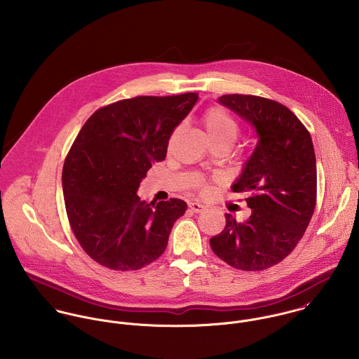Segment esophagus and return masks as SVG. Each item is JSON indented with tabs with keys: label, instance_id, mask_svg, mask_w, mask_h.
<instances>
[{
	"label": "esophagus",
	"instance_id": "34e87169",
	"mask_svg": "<svg viewBox=\"0 0 359 359\" xmlns=\"http://www.w3.org/2000/svg\"><path fill=\"white\" fill-rule=\"evenodd\" d=\"M189 208L192 210V211H195V212H202L203 210H205V205H202V203H199V202H189Z\"/></svg>",
	"mask_w": 359,
	"mask_h": 359
}]
</instances>
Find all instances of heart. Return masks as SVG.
Listing matches in <instances>:
<instances>
[{
    "instance_id": "obj_1",
    "label": "heart",
    "mask_w": 359,
    "mask_h": 359,
    "mask_svg": "<svg viewBox=\"0 0 359 359\" xmlns=\"http://www.w3.org/2000/svg\"><path fill=\"white\" fill-rule=\"evenodd\" d=\"M203 124L208 137L214 144H218V142L233 144L241 131V127L236 118L226 109L221 106H211L205 110ZM196 188L202 195H207L211 191V187L203 180H201L196 184Z\"/></svg>"
}]
</instances>
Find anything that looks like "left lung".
<instances>
[{"mask_svg": "<svg viewBox=\"0 0 359 359\" xmlns=\"http://www.w3.org/2000/svg\"><path fill=\"white\" fill-rule=\"evenodd\" d=\"M248 120L258 135L256 149L232 191L246 192L250 217L226 225L210 239L212 252L231 266L262 271L289 256L302 241L316 205V160L306 126L285 104L231 94L218 98Z\"/></svg>", "mask_w": 359, "mask_h": 359, "instance_id": "left-lung-1", "label": "left lung"}]
</instances>
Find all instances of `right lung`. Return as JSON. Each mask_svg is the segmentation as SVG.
I'll use <instances>...</instances> for the list:
<instances>
[{"mask_svg":"<svg viewBox=\"0 0 359 359\" xmlns=\"http://www.w3.org/2000/svg\"><path fill=\"white\" fill-rule=\"evenodd\" d=\"M196 93L135 97L100 107L76 137L62 170L70 228L83 250L114 271H135L167 248L181 199L137 195L152 164L164 160L174 128L198 101Z\"/></svg>","mask_w":359,"mask_h":359,"instance_id":"1","label":"right lung"}]
</instances>
